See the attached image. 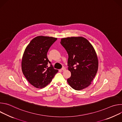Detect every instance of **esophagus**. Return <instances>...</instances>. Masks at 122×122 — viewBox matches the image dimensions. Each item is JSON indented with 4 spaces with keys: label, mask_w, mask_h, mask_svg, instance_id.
Instances as JSON below:
<instances>
[{
    "label": "esophagus",
    "mask_w": 122,
    "mask_h": 122,
    "mask_svg": "<svg viewBox=\"0 0 122 122\" xmlns=\"http://www.w3.org/2000/svg\"><path fill=\"white\" fill-rule=\"evenodd\" d=\"M66 69V68L65 67H63L62 68H61V71H65Z\"/></svg>",
    "instance_id": "1"
}]
</instances>
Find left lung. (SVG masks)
<instances>
[{"mask_svg":"<svg viewBox=\"0 0 122 122\" xmlns=\"http://www.w3.org/2000/svg\"><path fill=\"white\" fill-rule=\"evenodd\" d=\"M60 43L68 56V69L71 76L67 80L68 83L76 90L87 87L95 78L98 66L94 47L87 40L81 37L63 38Z\"/></svg>","mask_w":122,"mask_h":122,"instance_id":"obj_1","label":"left lung"}]
</instances>
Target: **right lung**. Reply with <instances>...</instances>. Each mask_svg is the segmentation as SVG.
Here are the masks:
<instances>
[{
    "mask_svg": "<svg viewBox=\"0 0 122 122\" xmlns=\"http://www.w3.org/2000/svg\"><path fill=\"white\" fill-rule=\"evenodd\" d=\"M57 38L40 36L26 47L22 60L23 73L28 82L37 88L45 87L58 72L47 56V52ZM51 65L49 67L47 64Z\"/></svg>",
    "mask_w": 122,
    "mask_h": 122,
    "instance_id": "1",
    "label": "right lung"
}]
</instances>
